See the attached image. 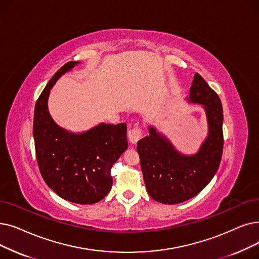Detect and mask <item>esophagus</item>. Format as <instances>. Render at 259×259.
<instances>
[{
    "label": "esophagus",
    "instance_id": "obj_1",
    "mask_svg": "<svg viewBox=\"0 0 259 259\" xmlns=\"http://www.w3.org/2000/svg\"><path fill=\"white\" fill-rule=\"evenodd\" d=\"M142 129L140 127H134L133 129L129 130L128 132V139L131 144H137L140 139L142 138Z\"/></svg>",
    "mask_w": 259,
    "mask_h": 259
}]
</instances>
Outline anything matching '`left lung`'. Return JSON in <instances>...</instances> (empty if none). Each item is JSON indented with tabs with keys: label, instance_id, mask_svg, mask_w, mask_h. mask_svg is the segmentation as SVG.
Instances as JSON below:
<instances>
[{
	"label": "left lung",
	"instance_id": "left-lung-1",
	"mask_svg": "<svg viewBox=\"0 0 259 259\" xmlns=\"http://www.w3.org/2000/svg\"><path fill=\"white\" fill-rule=\"evenodd\" d=\"M186 99L202 105L206 112L208 134L195 154L179 152L152 126L137 147L147 192L164 204L181 203L198 195L217 172L222 156L223 110L219 96L196 73Z\"/></svg>",
	"mask_w": 259,
	"mask_h": 259
}]
</instances>
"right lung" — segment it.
Here are the masks:
<instances>
[{
	"label": "right lung",
	"mask_w": 259,
	"mask_h": 259,
	"mask_svg": "<svg viewBox=\"0 0 259 259\" xmlns=\"http://www.w3.org/2000/svg\"><path fill=\"white\" fill-rule=\"evenodd\" d=\"M78 61L56 72L39 96L33 116V140L39 169L48 186L62 199L93 204L112 187L111 168L128 148L127 125L100 122L82 133H73L52 118L48 100L51 89Z\"/></svg>",
	"instance_id": "right-lung-1"
}]
</instances>
